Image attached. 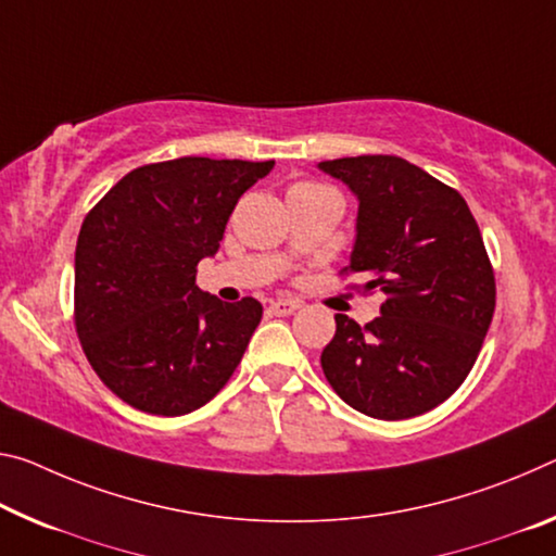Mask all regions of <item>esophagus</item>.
Returning a JSON list of instances; mask_svg holds the SVG:
<instances>
[{
  "label": "esophagus",
  "mask_w": 556,
  "mask_h": 556,
  "mask_svg": "<svg viewBox=\"0 0 556 556\" xmlns=\"http://www.w3.org/2000/svg\"><path fill=\"white\" fill-rule=\"evenodd\" d=\"M299 306L302 304L294 302V299H277V302L269 304V312L275 316H289V314H294Z\"/></svg>",
  "instance_id": "34e87169"
}]
</instances>
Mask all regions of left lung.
Returning a JSON list of instances; mask_svg holds the SVG:
<instances>
[{"instance_id":"obj_1","label":"left lung","mask_w":556,"mask_h":556,"mask_svg":"<svg viewBox=\"0 0 556 556\" xmlns=\"http://www.w3.org/2000/svg\"><path fill=\"white\" fill-rule=\"evenodd\" d=\"M358 198L346 275L381 289V316L337 314L321 351L326 381L351 408L403 420L451 399L478 361L495 314V271L468 202L399 155L319 163Z\"/></svg>"}]
</instances>
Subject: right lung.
I'll list each match as a JSON object with an SVG mask.
<instances>
[{
    "label": "right lung",
    "mask_w": 556,
    "mask_h": 556,
    "mask_svg": "<svg viewBox=\"0 0 556 556\" xmlns=\"http://www.w3.org/2000/svg\"><path fill=\"white\" fill-rule=\"evenodd\" d=\"M275 161H178L136 167L86 215L76 242L74 324L101 381L153 416L198 410L230 381L262 319L195 285L237 200Z\"/></svg>",
    "instance_id": "obj_1"
}]
</instances>
